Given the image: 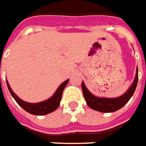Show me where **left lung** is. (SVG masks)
<instances>
[{
	"mask_svg": "<svg viewBox=\"0 0 146 146\" xmlns=\"http://www.w3.org/2000/svg\"><path fill=\"white\" fill-rule=\"evenodd\" d=\"M137 81H138V69L137 67L135 78L130 87L121 96L114 98H99L95 96L89 91L83 81L81 83V88H82L84 98L90 108L94 110L102 112V113H113L121 109L129 101V99L132 98V96L135 92L136 87L137 86Z\"/></svg>",
	"mask_w": 146,
	"mask_h": 146,
	"instance_id": "obj_1",
	"label": "left lung"
}]
</instances>
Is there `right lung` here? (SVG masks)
<instances>
[{
    "mask_svg": "<svg viewBox=\"0 0 146 146\" xmlns=\"http://www.w3.org/2000/svg\"><path fill=\"white\" fill-rule=\"evenodd\" d=\"M68 82H69V79H67L66 81L62 82L60 85V86L57 88V90H56L54 94L52 95L51 98H49L47 100L43 101V102H37V103H29V102H25L20 98H18L15 94L14 92L12 90L9 82L6 80L8 89L9 90L11 95L13 96V98H14L15 101L17 102L19 106L26 112L31 113V114L40 115V116L48 114V113L56 110V109L59 107L60 100H61V97H62L63 90L65 88V86H67Z\"/></svg>",
    "mask_w": 146,
    "mask_h": 146,
    "instance_id": "obj_1",
    "label": "right lung"
}]
</instances>
